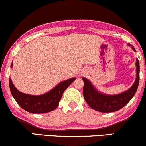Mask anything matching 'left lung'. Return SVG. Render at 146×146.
<instances>
[{
  "label": "left lung",
  "mask_w": 146,
  "mask_h": 146,
  "mask_svg": "<svg viewBox=\"0 0 146 146\" xmlns=\"http://www.w3.org/2000/svg\"><path fill=\"white\" fill-rule=\"evenodd\" d=\"M128 45H131L128 44ZM132 48L136 51L135 47H132ZM136 68L137 77L134 84L128 90L119 94L108 95L102 94L97 91L89 80L86 78H82L84 81L83 94L87 104L94 110L104 113L116 112L123 108L133 97L139 86L140 68L139 61L137 58L136 60Z\"/></svg>",
  "instance_id": "8db88e82"
}]
</instances>
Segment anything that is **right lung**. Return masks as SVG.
<instances>
[{
	"label": "right lung",
	"mask_w": 146,
	"mask_h": 146,
	"mask_svg": "<svg viewBox=\"0 0 146 146\" xmlns=\"http://www.w3.org/2000/svg\"><path fill=\"white\" fill-rule=\"evenodd\" d=\"M13 66L11 63V67ZM76 79L73 77L60 82L48 92L41 95H30L18 90L9 78V88L13 97L18 104L27 112L33 114H42L53 111L58 107L63 92Z\"/></svg>",
	"instance_id": "add662e5"
}]
</instances>
